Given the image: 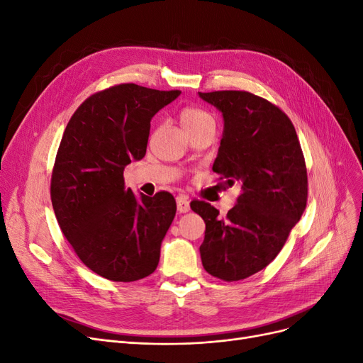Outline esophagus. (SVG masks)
<instances>
[{
  "label": "esophagus",
  "instance_id": "1",
  "mask_svg": "<svg viewBox=\"0 0 363 363\" xmlns=\"http://www.w3.org/2000/svg\"><path fill=\"white\" fill-rule=\"evenodd\" d=\"M177 211L180 213H186V212L191 211L189 200H188V196H186V195H179L177 196Z\"/></svg>",
  "mask_w": 363,
  "mask_h": 363
}]
</instances>
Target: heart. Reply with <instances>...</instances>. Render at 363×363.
Returning <instances> with one entry per match:
<instances>
[{"label":"heart","instance_id":"heart-1","mask_svg":"<svg viewBox=\"0 0 363 363\" xmlns=\"http://www.w3.org/2000/svg\"><path fill=\"white\" fill-rule=\"evenodd\" d=\"M179 121L182 127L184 128L186 133L188 131L200 127L206 123H212V116L208 115L206 111H203V108H199V107H184L180 111L179 113Z\"/></svg>","mask_w":363,"mask_h":363}]
</instances>
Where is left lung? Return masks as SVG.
I'll return each mask as SVG.
<instances>
[{
  "label": "left lung",
  "mask_w": 363,
  "mask_h": 363,
  "mask_svg": "<svg viewBox=\"0 0 363 363\" xmlns=\"http://www.w3.org/2000/svg\"><path fill=\"white\" fill-rule=\"evenodd\" d=\"M223 115L213 172L240 191L227 218L204 201L191 208L206 223L204 269L225 281L247 279L276 259L307 203V172L296 131L279 107L244 91L199 92Z\"/></svg>",
  "instance_id": "obj_1"
}]
</instances>
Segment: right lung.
Returning a JSON list of instances; mask_svg holds the SVG:
<instances>
[{"label":"right lung","mask_w":363,"mask_h":363,"mask_svg":"<svg viewBox=\"0 0 363 363\" xmlns=\"http://www.w3.org/2000/svg\"><path fill=\"white\" fill-rule=\"evenodd\" d=\"M180 94L113 86L87 98L65 128L52 208L77 256L107 280L136 281L159 265L177 206L169 192L135 195L124 186V169L145 156L152 116Z\"/></svg>","instance_id":"1"}]
</instances>
